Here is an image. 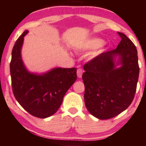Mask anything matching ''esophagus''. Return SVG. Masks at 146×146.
Masks as SVG:
<instances>
[{
    "instance_id": "1",
    "label": "esophagus",
    "mask_w": 146,
    "mask_h": 146,
    "mask_svg": "<svg viewBox=\"0 0 146 146\" xmlns=\"http://www.w3.org/2000/svg\"><path fill=\"white\" fill-rule=\"evenodd\" d=\"M82 74H83V70L80 68H78V69L77 70V75H78V78H81L82 76Z\"/></svg>"
}]
</instances>
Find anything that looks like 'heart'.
I'll use <instances>...</instances> for the list:
<instances>
[{
    "label": "heart",
    "mask_w": 146,
    "mask_h": 146,
    "mask_svg": "<svg viewBox=\"0 0 146 146\" xmlns=\"http://www.w3.org/2000/svg\"><path fill=\"white\" fill-rule=\"evenodd\" d=\"M104 44V40L100 38H93L88 40L84 45L83 48L85 50H93L96 49Z\"/></svg>",
    "instance_id": "b5f03b06"
}]
</instances>
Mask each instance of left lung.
Wrapping results in <instances>:
<instances>
[{"label": "left lung", "instance_id": "obj_1", "mask_svg": "<svg viewBox=\"0 0 146 146\" xmlns=\"http://www.w3.org/2000/svg\"><path fill=\"white\" fill-rule=\"evenodd\" d=\"M117 48L104 52L84 66V102L89 113L100 119L117 116L131 104L136 93L139 74L137 50L123 34ZM120 56L114 64L113 57ZM121 63L122 66L116 68Z\"/></svg>", "mask_w": 146, "mask_h": 146}]
</instances>
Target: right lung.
Listing matches in <instances>:
<instances>
[{
  "label": "right lung",
  "mask_w": 146,
  "mask_h": 146,
  "mask_svg": "<svg viewBox=\"0 0 146 146\" xmlns=\"http://www.w3.org/2000/svg\"><path fill=\"white\" fill-rule=\"evenodd\" d=\"M25 30L15 43L11 53L10 73L15 98L30 115L46 118L56 113L65 93L77 79L75 68H56L45 74L28 72L21 58Z\"/></svg>",
  "instance_id": "add662e5"
}]
</instances>
